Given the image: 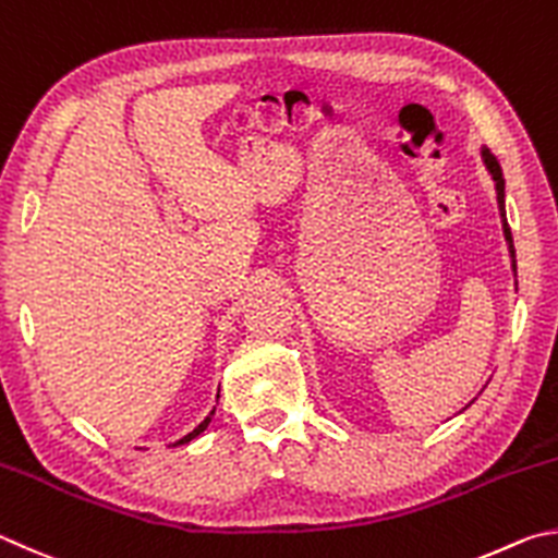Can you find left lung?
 Returning <instances> with one entry per match:
<instances>
[{
  "label": "left lung",
  "instance_id": "1",
  "mask_svg": "<svg viewBox=\"0 0 558 558\" xmlns=\"http://www.w3.org/2000/svg\"><path fill=\"white\" fill-rule=\"evenodd\" d=\"M481 159L485 163L487 173L493 175L495 181V193H497V208H500V218H502V232H505V240H507V247H510V259H512V271L517 277V259H514V244H512V232H510V225H507V215H505V175L500 163H497L495 156L490 154L487 146H481Z\"/></svg>",
  "mask_w": 558,
  "mask_h": 558
}]
</instances>
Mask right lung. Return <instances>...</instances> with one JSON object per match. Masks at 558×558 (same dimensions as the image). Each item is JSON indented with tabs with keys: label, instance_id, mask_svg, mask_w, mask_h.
<instances>
[{
	"label": "right lung",
	"instance_id": "right-lung-1",
	"mask_svg": "<svg viewBox=\"0 0 558 558\" xmlns=\"http://www.w3.org/2000/svg\"><path fill=\"white\" fill-rule=\"evenodd\" d=\"M218 397H220V395H218ZM213 414H215V407H213V412H210L208 416H205V418H203V422H201L198 426H195L191 434H185L183 438H179V441H175V444H171V446H173V448H175V446H183V444H189V441H193V438H195V436H201V434L205 432V428H208V424H210V418H213Z\"/></svg>",
	"mask_w": 558,
	"mask_h": 558
}]
</instances>
